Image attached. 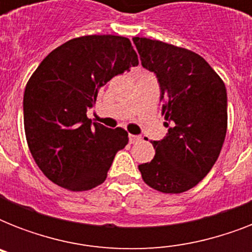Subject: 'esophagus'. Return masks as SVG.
<instances>
[{
    "label": "esophagus",
    "mask_w": 252,
    "mask_h": 252,
    "mask_svg": "<svg viewBox=\"0 0 252 252\" xmlns=\"http://www.w3.org/2000/svg\"><path fill=\"white\" fill-rule=\"evenodd\" d=\"M141 140V136H137V134H129V142L130 144H136Z\"/></svg>",
    "instance_id": "esophagus-1"
}]
</instances>
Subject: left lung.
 <instances>
[{
    "mask_svg": "<svg viewBox=\"0 0 252 252\" xmlns=\"http://www.w3.org/2000/svg\"><path fill=\"white\" fill-rule=\"evenodd\" d=\"M132 40L142 66L157 77L168 128L161 141L152 142L153 159L138 170L157 191H188L211 171L225 141L226 87L197 53L146 37Z\"/></svg>",
    "mask_w": 252,
    "mask_h": 252,
    "instance_id": "obj_1",
    "label": "left lung"
}]
</instances>
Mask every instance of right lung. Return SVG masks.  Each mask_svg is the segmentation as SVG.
<instances>
[{
	"mask_svg": "<svg viewBox=\"0 0 252 252\" xmlns=\"http://www.w3.org/2000/svg\"><path fill=\"white\" fill-rule=\"evenodd\" d=\"M137 65L129 39L89 35L53 49L33 72L23 96L26 138L36 165L53 183L87 191L106 180L128 133L91 124L86 112L103 85Z\"/></svg>",
	"mask_w": 252,
	"mask_h": 252,
	"instance_id": "obj_1",
	"label": "right lung"
}]
</instances>
